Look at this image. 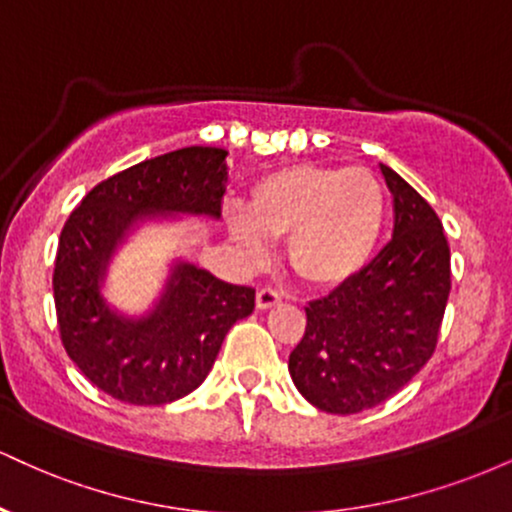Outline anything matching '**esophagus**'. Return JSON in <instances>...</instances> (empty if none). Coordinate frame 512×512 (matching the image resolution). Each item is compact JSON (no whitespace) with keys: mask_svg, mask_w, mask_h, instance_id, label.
<instances>
[{"mask_svg":"<svg viewBox=\"0 0 512 512\" xmlns=\"http://www.w3.org/2000/svg\"><path fill=\"white\" fill-rule=\"evenodd\" d=\"M255 303L260 310H269V308H274V305L281 303V296H279V291H274V289H260L257 291Z\"/></svg>","mask_w":512,"mask_h":512,"instance_id":"obj_1","label":"esophagus"}]
</instances>
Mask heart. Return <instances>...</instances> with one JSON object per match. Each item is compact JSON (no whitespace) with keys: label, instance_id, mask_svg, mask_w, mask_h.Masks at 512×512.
I'll list each match as a JSON object with an SVG mask.
<instances>
[{"label":"heart","instance_id":"heart-1","mask_svg":"<svg viewBox=\"0 0 512 512\" xmlns=\"http://www.w3.org/2000/svg\"><path fill=\"white\" fill-rule=\"evenodd\" d=\"M245 267L272 260L269 240H289L291 269L322 291L342 289L373 264L387 228V195L366 168L298 163L262 175L248 211L223 214Z\"/></svg>","mask_w":512,"mask_h":512}]
</instances>
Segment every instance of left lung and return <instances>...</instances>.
Listing matches in <instances>:
<instances>
[{
  "instance_id": "1",
  "label": "left lung",
  "mask_w": 512,
  "mask_h": 512,
  "mask_svg": "<svg viewBox=\"0 0 512 512\" xmlns=\"http://www.w3.org/2000/svg\"><path fill=\"white\" fill-rule=\"evenodd\" d=\"M395 197V231L356 281L305 308L308 325L291 351L298 392L327 414L383 404L426 366L450 296L443 223L407 180L380 166Z\"/></svg>"
}]
</instances>
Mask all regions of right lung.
Returning <instances> with one entry per match:
<instances>
[{"mask_svg":"<svg viewBox=\"0 0 512 512\" xmlns=\"http://www.w3.org/2000/svg\"><path fill=\"white\" fill-rule=\"evenodd\" d=\"M226 149L187 146L103 180L72 211L57 248L55 291L62 344L105 395L139 407L170 404L204 383L233 322L255 310V289L226 284L173 257L163 289L142 313L105 296L110 264L146 223L219 219Z\"/></svg>","mask_w":512,"mask_h":512,"instance_id":"obj_1","label":"right lung"}]
</instances>
